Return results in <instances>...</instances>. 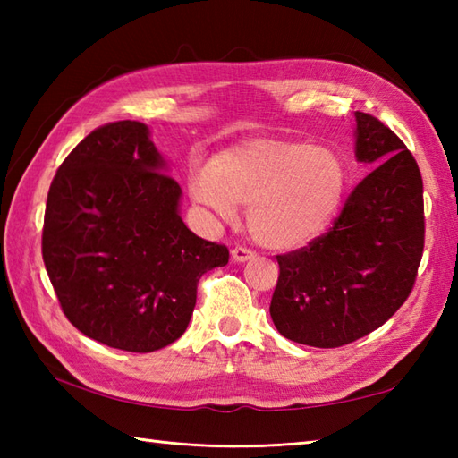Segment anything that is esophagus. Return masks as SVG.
I'll return each mask as SVG.
<instances>
[{
    "label": "esophagus",
    "instance_id": "1",
    "mask_svg": "<svg viewBox=\"0 0 458 458\" xmlns=\"http://www.w3.org/2000/svg\"><path fill=\"white\" fill-rule=\"evenodd\" d=\"M254 256H256V251H251L250 248H244V246H236L234 250H232V259L240 261V264H244V261L251 259Z\"/></svg>",
    "mask_w": 458,
    "mask_h": 458
}]
</instances>
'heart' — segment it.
Returning a JSON list of instances; mask_svg holds the SVG:
<instances>
[{"label":"heart","instance_id":"obj_1","mask_svg":"<svg viewBox=\"0 0 458 458\" xmlns=\"http://www.w3.org/2000/svg\"><path fill=\"white\" fill-rule=\"evenodd\" d=\"M344 182V163L333 149L254 140L194 171L189 191L194 202L222 220H234L236 207H248L254 240L271 250H291L328 226L343 202Z\"/></svg>","mask_w":458,"mask_h":458}]
</instances>
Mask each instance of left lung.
Returning <instances> with one entry per match:
<instances>
[{
  "instance_id": "left-lung-1",
  "label": "left lung",
  "mask_w": 458,
  "mask_h": 458,
  "mask_svg": "<svg viewBox=\"0 0 458 458\" xmlns=\"http://www.w3.org/2000/svg\"><path fill=\"white\" fill-rule=\"evenodd\" d=\"M356 159L374 171L333 226L277 256L269 313L285 338L317 348L354 343L382 327L415 285L425 244L423 179L397 135L356 112Z\"/></svg>"
}]
</instances>
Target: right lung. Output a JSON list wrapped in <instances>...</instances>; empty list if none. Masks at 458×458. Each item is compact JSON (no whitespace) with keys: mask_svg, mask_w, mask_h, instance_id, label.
I'll list each match as a JSON object with an SVG mask.
<instances>
[{"mask_svg":"<svg viewBox=\"0 0 458 458\" xmlns=\"http://www.w3.org/2000/svg\"><path fill=\"white\" fill-rule=\"evenodd\" d=\"M148 125H100L68 153L51 182L43 261L66 318L89 338L153 352L189 327L199 279L228 248L179 216L181 187Z\"/></svg>","mask_w":458,"mask_h":458,"instance_id":"right-lung-1","label":"right lung"}]
</instances>
